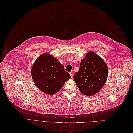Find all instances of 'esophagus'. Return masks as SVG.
I'll use <instances>...</instances> for the list:
<instances>
[{"label":"esophagus","mask_w":133,"mask_h":133,"mask_svg":"<svg viewBox=\"0 0 133 133\" xmlns=\"http://www.w3.org/2000/svg\"><path fill=\"white\" fill-rule=\"evenodd\" d=\"M69 74H70V75L71 77L72 78V76H73V75H72V73L71 72H69Z\"/></svg>","instance_id":"1"}]
</instances>
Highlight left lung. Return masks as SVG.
<instances>
[{
  "label": "left lung",
  "instance_id": "1",
  "mask_svg": "<svg viewBox=\"0 0 133 133\" xmlns=\"http://www.w3.org/2000/svg\"><path fill=\"white\" fill-rule=\"evenodd\" d=\"M108 77V67L103 60L94 52L87 54L74 76L80 91L87 96L96 94L102 88Z\"/></svg>",
  "mask_w": 133,
  "mask_h": 133
}]
</instances>
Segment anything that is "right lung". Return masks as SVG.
<instances>
[{
    "label": "right lung",
    "mask_w": 133,
    "mask_h": 133,
    "mask_svg": "<svg viewBox=\"0 0 133 133\" xmlns=\"http://www.w3.org/2000/svg\"><path fill=\"white\" fill-rule=\"evenodd\" d=\"M31 75L36 86L49 95L57 92L71 78L59 62L48 54H44L36 59L31 69Z\"/></svg>",
    "instance_id": "add662e5"
}]
</instances>
